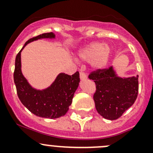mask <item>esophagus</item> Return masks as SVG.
<instances>
[{
    "label": "esophagus",
    "mask_w": 153,
    "mask_h": 153,
    "mask_svg": "<svg viewBox=\"0 0 153 153\" xmlns=\"http://www.w3.org/2000/svg\"><path fill=\"white\" fill-rule=\"evenodd\" d=\"M87 78V76H86V73H84V72H80V78H81V80H85L86 78Z\"/></svg>",
    "instance_id": "esophagus-1"
}]
</instances>
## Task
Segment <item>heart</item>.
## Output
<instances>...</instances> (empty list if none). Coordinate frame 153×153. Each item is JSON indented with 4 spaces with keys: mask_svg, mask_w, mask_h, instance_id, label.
<instances>
[{
    "mask_svg": "<svg viewBox=\"0 0 153 153\" xmlns=\"http://www.w3.org/2000/svg\"><path fill=\"white\" fill-rule=\"evenodd\" d=\"M112 49L108 44L101 42H93L88 44L78 52L80 60L91 62L95 69H104L110 58Z\"/></svg>",
    "mask_w": 153,
    "mask_h": 153,
    "instance_id": "1",
    "label": "heart"
}]
</instances>
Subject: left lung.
<instances>
[{
	"instance_id": "left-lung-1",
	"label": "left lung",
	"mask_w": 153,
	"mask_h": 153,
	"mask_svg": "<svg viewBox=\"0 0 153 153\" xmlns=\"http://www.w3.org/2000/svg\"><path fill=\"white\" fill-rule=\"evenodd\" d=\"M89 78L96 85L93 99L97 112L106 119L112 121L120 118L138 96V75L120 78L110 67L93 71Z\"/></svg>"
}]
</instances>
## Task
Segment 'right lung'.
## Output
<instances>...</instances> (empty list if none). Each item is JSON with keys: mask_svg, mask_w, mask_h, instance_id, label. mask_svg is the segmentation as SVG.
Listing matches in <instances>:
<instances>
[{"mask_svg": "<svg viewBox=\"0 0 153 153\" xmlns=\"http://www.w3.org/2000/svg\"><path fill=\"white\" fill-rule=\"evenodd\" d=\"M55 37L52 32H47L28 40L16 55L14 71V81L20 101L34 115L47 118H58L67 113L79 84V72L72 75L60 73L49 87L37 90L29 85L21 72V52L32 41Z\"/></svg>", "mask_w": 153, "mask_h": 153, "instance_id": "obj_1", "label": "right lung"}]
</instances>
